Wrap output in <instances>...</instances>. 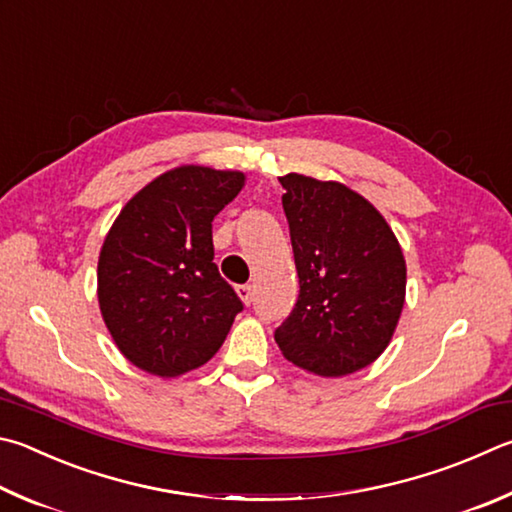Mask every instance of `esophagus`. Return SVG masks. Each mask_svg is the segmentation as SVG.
Here are the masks:
<instances>
[{
  "instance_id": "obj_1",
  "label": "esophagus",
  "mask_w": 512,
  "mask_h": 512,
  "mask_svg": "<svg viewBox=\"0 0 512 512\" xmlns=\"http://www.w3.org/2000/svg\"><path fill=\"white\" fill-rule=\"evenodd\" d=\"M237 295L241 297V302H244L246 306H250V304H253V300H255V291H253V286H250V284L237 286Z\"/></svg>"
}]
</instances>
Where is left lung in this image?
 <instances>
[{"label": "left lung", "instance_id": "obj_1", "mask_svg": "<svg viewBox=\"0 0 512 512\" xmlns=\"http://www.w3.org/2000/svg\"><path fill=\"white\" fill-rule=\"evenodd\" d=\"M300 295L275 329L282 356L315 376L367 367L392 340L405 304L401 244L371 203L338 181L280 179Z\"/></svg>", "mask_w": 512, "mask_h": 512}]
</instances>
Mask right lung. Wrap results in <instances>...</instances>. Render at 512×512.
<instances>
[{
    "label": "right lung",
    "mask_w": 512,
    "mask_h": 512,
    "mask_svg": "<svg viewBox=\"0 0 512 512\" xmlns=\"http://www.w3.org/2000/svg\"><path fill=\"white\" fill-rule=\"evenodd\" d=\"M244 172L181 165L120 210L98 257V304L120 353L174 378L215 356L244 304L219 275L212 219L244 188Z\"/></svg>",
    "instance_id": "1"
}]
</instances>
